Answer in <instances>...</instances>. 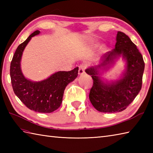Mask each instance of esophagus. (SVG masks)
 <instances>
[{"label":"esophagus","mask_w":153,"mask_h":153,"mask_svg":"<svg viewBox=\"0 0 153 153\" xmlns=\"http://www.w3.org/2000/svg\"><path fill=\"white\" fill-rule=\"evenodd\" d=\"M86 68H87L86 64H81L79 66V71H78L79 75H83V74H85V70Z\"/></svg>","instance_id":"obj_1"}]
</instances>
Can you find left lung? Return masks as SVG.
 <instances>
[{"label": "left lung", "instance_id": "left-lung-1", "mask_svg": "<svg viewBox=\"0 0 153 153\" xmlns=\"http://www.w3.org/2000/svg\"><path fill=\"white\" fill-rule=\"evenodd\" d=\"M121 54L127 62L123 77L116 82L104 84L98 76L97 69L105 67ZM144 69L143 58L136 45L128 35L118 31L115 48L107 52L98 66L85 70L93 80L89 93V100L93 106L101 112L114 113L125 110L140 91Z\"/></svg>", "mask_w": 153, "mask_h": 153}]
</instances>
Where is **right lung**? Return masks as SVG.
I'll list each match as a JSON object with an SVG mask.
<instances>
[{
    "label": "right lung",
    "instance_id": "obj_1",
    "mask_svg": "<svg viewBox=\"0 0 153 153\" xmlns=\"http://www.w3.org/2000/svg\"><path fill=\"white\" fill-rule=\"evenodd\" d=\"M37 30L19 45L10 64L11 83L13 90L19 100L29 109L42 113L53 112L59 108L64 89L69 83L78 76V67L68 71H58L47 79L33 82L22 74L20 61L22 53L32 37L38 35Z\"/></svg>",
    "mask_w": 153,
    "mask_h": 153
}]
</instances>
